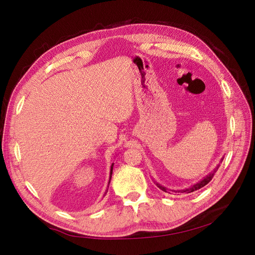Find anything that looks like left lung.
<instances>
[{"mask_svg":"<svg viewBox=\"0 0 255 255\" xmlns=\"http://www.w3.org/2000/svg\"><path fill=\"white\" fill-rule=\"evenodd\" d=\"M221 161H222V159H221ZM218 168H219V165L216 167V169L215 170L213 171V172H211L210 174L208 175H206L203 180H201L200 181L199 183H197V184H195L194 186H191V187H189V188H187V189H183V190H179L177 192H186V194H190V192H192V191H196V190H198V189H200V188H202V187H204L206 184H208L210 183L211 181H212V179H213V176H214V174H215V172L218 170ZM157 186L161 189V190H164V191H166L167 190V188L166 187H164V186H161V185H158V184H156Z\"/></svg>","mask_w":255,"mask_h":255,"instance_id":"left-lung-1","label":"left lung"}]
</instances>
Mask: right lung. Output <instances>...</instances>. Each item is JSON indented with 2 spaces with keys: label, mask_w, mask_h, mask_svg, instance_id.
Returning a JSON list of instances; mask_svg holds the SVG:
<instances>
[{
  "label": "right lung",
  "mask_w": 255,
  "mask_h": 255,
  "mask_svg": "<svg viewBox=\"0 0 255 255\" xmlns=\"http://www.w3.org/2000/svg\"><path fill=\"white\" fill-rule=\"evenodd\" d=\"M113 167H114V164H112V167H111V175H110V182H111V179H112V174H113ZM110 182H109V185H110ZM107 190H109V188L106 189V191H105V195H106Z\"/></svg>",
  "instance_id": "add662e5"
}]
</instances>
